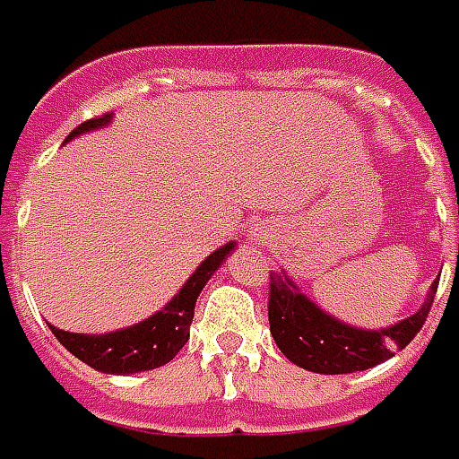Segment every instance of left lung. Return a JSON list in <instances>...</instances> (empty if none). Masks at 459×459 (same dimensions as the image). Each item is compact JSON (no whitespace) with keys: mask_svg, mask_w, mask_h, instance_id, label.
<instances>
[{"mask_svg":"<svg viewBox=\"0 0 459 459\" xmlns=\"http://www.w3.org/2000/svg\"><path fill=\"white\" fill-rule=\"evenodd\" d=\"M459 256V247H457ZM437 281L412 316L395 326L366 331L328 316L284 274H269V328L279 351L301 368L339 376L378 366L405 349L428 321Z\"/></svg>","mask_w":459,"mask_h":459,"instance_id":"left-lung-1","label":"left lung"}]
</instances>
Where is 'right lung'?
I'll return each instance as SVG.
<instances>
[{
    "instance_id": "1",
    "label": "right lung",
    "mask_w": 459,
    "mask_h": 459,
    "mask_svg": "<svg viewBox=\"0 0 459 459\" xmlns=\"http://www.w3.org/2000/svg\"><path fill=\"white\" fill-rule=\"evenodd\" d=\"M110 113L91 118L81 123L79 128L68 133L66 143L76 138L81 133L96 131L100 126L110 123ZM235 249V242L220 247L217 252L204 259L203 264L195 269V274L187 279V284L180 289V294L168 301L165 307L145 318L141 324L131 328H120L113 333H100V336H86V333H71L61 328L51 326V333L56 336L68 353L89 363L91 368L100 373H113V376H128V373H141V370L160 368L170 363L178 351L183 349L190 339V324L195 316V301L200 297L210 276L220 269L224 256Z\"/></svg>"
}]
</instances>
